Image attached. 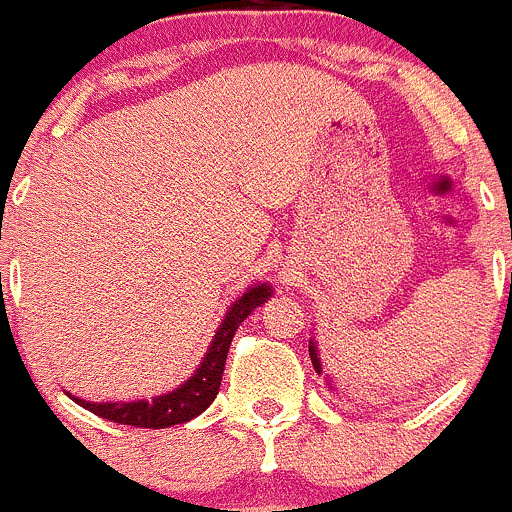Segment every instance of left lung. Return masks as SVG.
Masks as SVG:
<instances>
[{
  "mask_svg": "<svg viewBox=\"0 0 512 512\" xmlns=\"http://www.w3.org/2000/svg\"><path fill=\"white\" fill-rule=\"evenodd\" d=\"M309 359H312V364H314V371H317V374H322V359H319V347H317V342H314L312 337H309ZM324 379H327V386L332 391H337V386H334V381H332V376H324Z\"/></svg>",
  "mask_w": 512,
  "mask_h": 512,
  "instance_id": "8db88e82",
  "label": "left lung"
}]
</instances>
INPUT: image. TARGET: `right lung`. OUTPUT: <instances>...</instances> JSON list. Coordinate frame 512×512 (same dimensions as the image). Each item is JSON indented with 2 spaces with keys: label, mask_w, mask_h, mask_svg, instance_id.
Instances as JSON below:
<instances>
[{
  "label": "right lung",
  "mask_w": 512,
  "mask_h": 512,
  "mask_svg": "<svg viewBox=\"0 0 512 512\" xmlns=\"http://www.w3.org/2000/svg\"><path fill=\"white\" fill-rule=\"evenodd\" d=\"M275 294L272 285L267 282H257V285L247 287L245 294L235 299L227 307L223 322L215 329V337L210 342L208 352L200 359L198 369L188 376L180 386H175L168 394L153 396V399H138V401H86L79 396H71L79 406L89 409L91 414L106 418V421L121 423V426H136V428H170L178 423L190 421V418L200 416L210 404L215 401L220 391V381H223L225 359L230 352V342L235 337L237 327L255 312L257 307L267 302Z\"/></svg>",
  "instance_id": "right-lung-1"
}]
</instances>
